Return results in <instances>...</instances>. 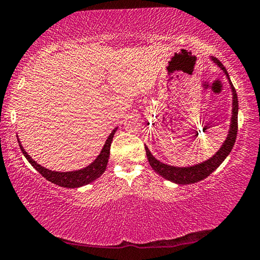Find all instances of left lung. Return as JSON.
Returning <instances> with one entry per match:
<instances>
[{"mask_svg":"<svg viewBox=\"0 0 260 260\" xmlns=\"http://www.w3.org/2000/svg\"><path fill=\"white\" fill-rule=\"evenodd\" d=\"M212 61L216 63L221 70H223L224 74H226L227 78L229 79V75L226 70V68L223 67L222 63H221L216 57H212ZM229 84L232 86L233 91V115H232V122H231V129H229L228 137L224 140L223 145L221 146L220 150L215 153V154L204 162L199 165L191 166V167H174V166H169L160 162L159 160H156L154 156L152 155V153L148 150L147 146H145L146 150V155L148 159V162H150L151 167L153 170H155L156 173L160 174L161 176L166 180L172 181L174 183H177V184H192V183H197L199 181L206 178L208 175H211L214 170L219 167V166L222 164V161L227 158L229 153H231L232 148L235 144L236 136H237V115H238V100H237V94L235 87L233 86V84L229 79Z\"/></svg>","mask_w":260,"mask_h":260,"instance_id":"left-lung-1","label":"left lung"}]
</instances>
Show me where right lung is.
<instances>
[{
  "instance_id": "1",
  "label": "right lung",
  "mask_w": 260,
  "mask_h": 260,
  "mask_svg": "<svg viewBox=\"0 0 260 260\" xmlns=\"http://www.w3.org/2000/svg\"><path fill=\"white\" fill-rule=\"evenodd\" d=\"M116 130L117 127H115V129L112 131V134L109 135V137L107 138V140H106L105 146L101 150L100 154L98 155V158L93 161L91 165H88L87 167L79 170H75V172L61 173V172H52V170L46 169L39 164H37L36 161H34L31 156L27 154V152L24 150L22 144H20L19 139H18V143H19L20 150H22L25 158L28 160V162L31 164L33 167L46 178V180H48L49 182H52L56 185L63 186V188L74 189V188H79V186L90 184L91 182L95 181L98 177H100L102 174H104L106 167H107L108 159H109L110 144L113 142L114 134L116 133Z\"/></svg>"
}]
</instances>
